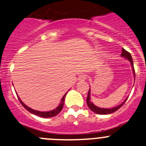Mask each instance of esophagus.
Here are the masks:
<instances>
[{"label": "esophagus", "mask_w": 146, "mask_h": 146, "mask_svg": "<svg viewBox=\"0 0 146 146\" xmlns=\"http://www.w3.org/2000/svg\"><path fill=\"white\" fill-rule=\"evenodd\" d=\"M79 80H80V82H82V81H84V80H86V75L85 74H81V75L79 77Z\"/></svg>", "instance_id": "34e87169"}]
</instances>
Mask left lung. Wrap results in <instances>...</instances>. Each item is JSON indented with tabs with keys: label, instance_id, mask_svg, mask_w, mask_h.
<instances>
[{
	"label": "left lung",
	"instance_id": "8db88e82",
	"mask_svg": "<svg viewBox=\"0 0 146 146\" xmlns=\"http://www.w3.org/2000/svg\"><path fill=\"white\" fill-rule=\"evenodd\" d=\"M121 56L122 57L125 58L126 59H127L128 61H130V64H131V66L133 68V74H134V77H135V69L134 67H133V59H132V56L130 55V54L129 53L128 51H127L126 50H125L124 48H122V54H121ZM90 95H91V90H89L88 92V95H87V106L89 107L90 110H91L92 112H94L96 114H99V115H108V114H110L112 113V112H115V111H117V110L120 109L122 106H123V104L125 102V101L127 100V98H126L125 100H124V102H122L120 105H117V107H115V108H99V107L96 106L92 102H91V97H90Z\"/></svg>",
	"mask_w": 146,
	"mask_h": 146
}]
</instances>
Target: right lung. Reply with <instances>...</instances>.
<instances>
[{
	"label": "right lung",
	"mask_w": 146,
	"mask_h": 146,
	"mask_svg": "<svg viewBox=\"0 0 146 146\" xmlns=\"http://www.w3.org/2000/svg\"><path fill=\"white\" fill-rule=\"evenodd\" d=\"M66 93L64 95V97L62 98V99L61 100V102H60V104L58 105V107H56V108H55L54 110H53L48 111V112H41V111L35 110H34V109H31V108H29V107H28L27 105H26L23 102H22V100L20 99V98H19V97L18 96V95H17V96H18V98H19V101H20L21 103V105H23V106L24 107V108H26V109L29 112H30L31 113L34 114L35 115L38 116V117H44V118H47V117H54V116L57 115L58 114H59V112L62 111L64 105L65 96H66Z\"/></svg>",
	"instance_id": "add662e5"
}]
</instances>
